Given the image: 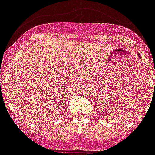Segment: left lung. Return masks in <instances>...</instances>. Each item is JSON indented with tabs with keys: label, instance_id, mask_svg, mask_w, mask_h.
Returning <instances> with one entry per match:
<instances>
[{
	"label": "left lung",
	"instance_id": "8db88e82",
	"mask_svg": "<svg viewBox=\"0 0 155 155\" xmlns=\"http://www.w3.org/2000/svg\"><path fill=\"white\" fill-rule=\"evenodd\" d=\"M138 56H139V57H140V54H138Z\"/></svg>",
	"mask_w": 155,
	"mask_h": 155
}]
</instances>
